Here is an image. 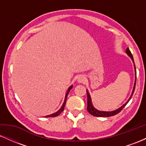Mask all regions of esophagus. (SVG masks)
Segmentation results:
<instances>
[{
  "label": "esophagus",
  "instance_id": "34e87169",
  "mask_svg": "<svg viewBox=\"0 0 146 146\" xmlns=\"http://www.w3.org/2000/svg\"><path fill=\"white\" fill-rule=\"evenodd\" d=\"M85 80H86V78L84 77V75H80V76H79L78 78V82H80V83L84 82Z\"/></svg>",
  "mask_w": 146,
  "mask_h": 146
}]
</instances>
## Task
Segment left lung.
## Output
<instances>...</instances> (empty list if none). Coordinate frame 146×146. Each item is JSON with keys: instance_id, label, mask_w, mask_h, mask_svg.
Wrapping results in <instances>:
<instances>
[{"instance_id": "1", "label": "left lung", "mask_w": 146, "mask_h": 146, "mask_svg": "<svg viewBox=\"0 0 146 146\" xmlns=\"http://www.w3.org/2000/svg\"><path fill=\"white\" fill-rule=\"evenodd\" d=\"M126 53H128V55L131 58V59L132 60V61H133L134 62V59H133V56H132L131 52H130V50H129V48H127L126 49ZM135 63V62H134ZM135 71H136V68H135ZM136 75H137V73H136ZM136 78H137V75H136ZM135 85H136V80H135V86H134V88H133V90H132V95L131 96H130V99H129V100L128 102H126V103L125 104H123L122 106L120 107L119 108H118V109L114 110V111H111V112H104V111H99L97 109H95L94 107L93 106V105H92V103H91V100H90V95L89 93H88V90H86V93H87V110H88V113H89L90 115H93V116L95 117H111V116H114V115H117V114H118L119 112H121V110L123 109V108L125 106V105L128 104V102L130 101V100L131 99L132 95H133V93L134 91H135Z\"/></svg>"}]
</instances>
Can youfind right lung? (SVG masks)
Listing matches in <instances>:
<instances>
[{"label": "right lung", "instance_id": "1", "mask_svg": "<svg viewBox=\"0 0 146 146\" xmlns=\"http://www.w3.org/2000/svg\"><path fill=\"white\" fill-rule=\"evenodd\" d=\"M72 88H73V86H70V87H69V88H68V90H67V92H66V96H65V100H64V104H63V105L62 106L61 108H60V109L59 110H58V112H56V113H53V114H51V115H47V116H45V117H57V116H58V115H59L63 111V110H64V108L65 104H66V98H67V95H68V93H69L70 90H71Z\"/></svg>", "mask_w": 146, "mask_h": 146}]
</instances>
